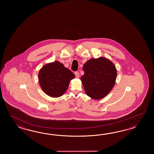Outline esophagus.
Listing matches in <instances>:
<instances>
[{
    "label": "esophagus",
    "mask_w": 154,
    "mask_h": 154,
    "mask_svg": "<svg viewBox=\"0 0 154 154\" xmlns=\"http://www.w3.org/2000/svg\"><path fill=\"white\" fill-rule=\"evenodd\" d=\"M74 74H75V75L76 78H79V76H80L79 72H74Z\"/></svg>",
    "instance_id": "34e87169"
}]
</instances>
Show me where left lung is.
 Instances as JSON below:
<instances>
[{
    "mask_svg": "<svg viewBox=\"0 0 154 154\" xmlns=\"http://www.w3.org/2000/svg\"><path fill=\"white\" fill-rule=\"evenodd\" d=\"M84 75L81 77L86 94L99 100L108 95L113 88L117 78L115 64L105 57L89 59L82 67Z\"/></svg>",
    "mask_w": 154,
    "mask_h": 154,
    "instance_id": "8db88e82",
    "label": "left lung"
}]
</instances>
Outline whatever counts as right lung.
<instances>
[{
    "mask_svg": "<svg viewBox=\"0 0 154 154\" xmlns=\"http://www.w3.org/2000/svg\"><path fill=\"white\" fill-rule=\"evenodd\" d=\"M38 82L46 95L52 97L62 96L67 90L75 75L59 61L49 63L39 70Z\"/></svg>",
    "mask_w": 154,
    "mask_h": 154,
    "instance_id": "1",
    "label": "right lung"
}]
</instances>
